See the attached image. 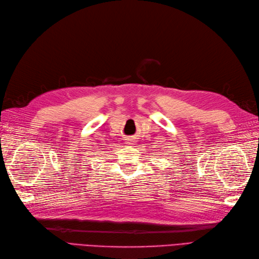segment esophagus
<instances>
[{"label":"esophagus","mask_w":259,"mask_h":259,"mask_svg":"<svg viewBox=\"0 0 259 259\" xmlns=\"http://www.w3.org/2000/svg\"><path fill=\"white\" fill-rule=\"evenodd\" d=\"M130 141H131V140H129V141H126V142H128V144H130Z\"/></svg>","instance_id":"34e87169"}]
</instances>
